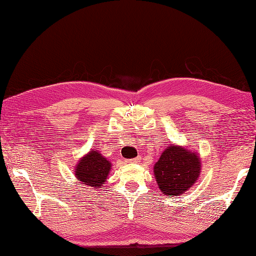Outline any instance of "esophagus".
I'll return each instance as SVG.
<instances>
[{
    "mask_svg": "<svg viewBox=\"0 0 256 256\" xmlns=\"http://www.w3.org/2000/svg\"><path fill=\"white\" fill-rule=\"evenodd\" d=\"M140 157H136V158H132V159H129V160H127V162H140Z\"/></svg>",
    "mask_w": 256,
    "mask_h": 256,
    "instance_id": "1",
    "label": "esophagus"
}]
</instances>
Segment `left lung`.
<instances>
[{"label": "left lung", "mask_w": 256, "mask_h": 256, "mask_svg": "<svg viewBox=\"0 0 256 256\" xmlns=\"http://www.w3.org/2000/svg\"><path fill=\"white\" fill-rule=\"evenodd\" d=\"M202 162L198 154L185 146L170 144L154 165V175L164 195L180 196L198 180Z\"/></svg>", "instance_id": "8db88e82"}]
</instances>
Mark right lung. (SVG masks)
Listing matches in <instances>:
<instances>
[{"label":"right lung","mask_w":256,"mask_h":256,"mask_svg":"<svg viewBox=\"0 0 256 256\" xmlns=\"http://www.w3.org/2000/svg\"><path fill=\"white\" fill-rule=\"evenodd\" d=\"M110 170H112V162L101 155L98 149L94 148L79 159L74 172L79 184L91 187V190H98L107 182Z\"/></svg>","instance_id":"right-lung-1"}]
</instances>
